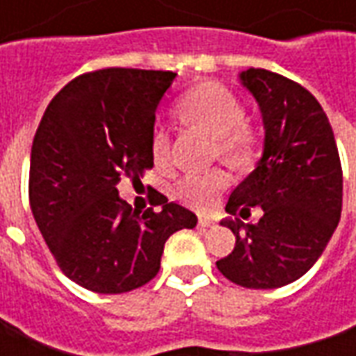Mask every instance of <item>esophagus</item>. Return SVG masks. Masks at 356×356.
<instances>
[{
    "label": "esophagus",
    "mask_w": 356,
    "mask_h": 356,
    "mask_svg": "<svg viewBox=\"0 0 356 356\" xmlns=\"http://www.w3.org/2000/svg\"><path fill=\"white\" fill-rule=\"evenodd\" d=\"M213 225H215V222L211 219H207V217H200V220H197V227H200V229H211Z\"/></svg>",
    "instance_id": "obj_1"
}]
</instances>
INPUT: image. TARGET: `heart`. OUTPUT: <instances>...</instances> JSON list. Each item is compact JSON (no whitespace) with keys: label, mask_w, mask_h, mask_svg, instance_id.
Returning <instances> with one entry per match:
<instances>
[{"label":"heart","mask_w":356,"mask_h":356,"mask_svg":"<svg viewBox=\"0 0 356 356\" xmlns=\"http://www.w3.org/2000/svg\"><path fill=\"white\" fill-rule=\"evenodd\" d=\"M176 114L184 124L215 137L220 156L229 163L246 164L254 159L257 147L256 129L244 118V106L229 87L213 81L193 87L178 100ZM151 153L156 166L170 163V136L164 127H154ZM227 184V174L219 170L186 174L176 184V195L193 209H209Z\"/></svg>","instance_id":"obj_1"}]
</instances>
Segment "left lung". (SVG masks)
Returning <instances> with one entry per match:
<instances>
[{
  "label": "left lung",
  "instance_id": "8db88e82",
  "mask_svg": "<svg viewBox=\"0 0 356 356\" xmlns=\"http://www.w3.org/2000/svg\"><path fill=\"white\" fill-rule=\"evenodd\" d=\"M264 122V153L232 190L227 211L261 207L252 222L222 219L236 244L217 267L246 289H277L318 261L341 219L343 172L330 120L320 102L295 81L267 70L242 71Z\"/></svg>",
  "mask_w": 356,
  "mask_h": 356
}]
</instances>
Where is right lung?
Returning a JSON list of instances; mask_svg holds the SVG:
<instances>
[{"label":"right lung","mask_w":356,"mask_h":356,"mask_svg":"<svg viewBox=\"0 0 356 356\" xmlns=\"http://www.w3.org/2000/svg\"><path fill=\"white\" fill-rule=\"evenodd\" d=\"M176 73L110 67L81 75L51 99L31 151L34 220L63 275L100 295L149 283L164 242L197 217L153 192L161 209H134L118 192L153 166L154 112Z\"/></svg>","instance_id":"right-lung-1"}]
</instances>
